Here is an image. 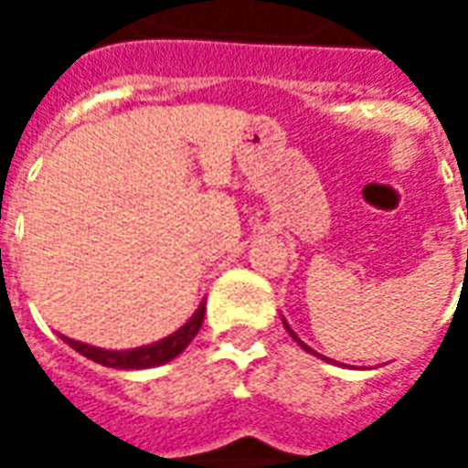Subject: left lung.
<instances>
[{
	"label": "left lung",
	"instance_id": "left-lung-1",
	"mask_svg": "<svg viewBox=\"0 0 468 468\" xmlns=\"http://www.w3.org/2000/svg\"><path fill=\"white\" fill-rule=\"evenodd\" d=\"M285 328H288V324H285ZM288 334H291V335H293V338H295V341H298V344H301V346H303V348H305V351H311V348H308V346H305V344H303V341H301V338H298V335H295V334H293V331H291V328H288Z\"/></svg>",
	"mask_w": 468,
	"mask_h": 468
}]
</instances>
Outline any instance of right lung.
<instances>
[{"instance_id": "add662e5", "label": "right lung", "mask_w": 468, "mask_h": 468, "mask_svg": "<svg viewBox=\"0 0 468 468\" xmlns=\"http://www.w3.org/2000/svg\"><path fill=\"white\" fill-rule=\"evenodd\" d=\"M205 318V303H200V308L195 311V315L187 321V324L175 331L173 335H167L163 341H157L153 346H143V348H133V351H105V348H95V346L80 344V341H69L65 338L67 344L72 346L77 353L87 356L90 361L102 363V366H110V368H153V366H160V363L173 361L175 356L187 348V344L193 341L200 325H203Z\"/></svg>"}]
</instances>
